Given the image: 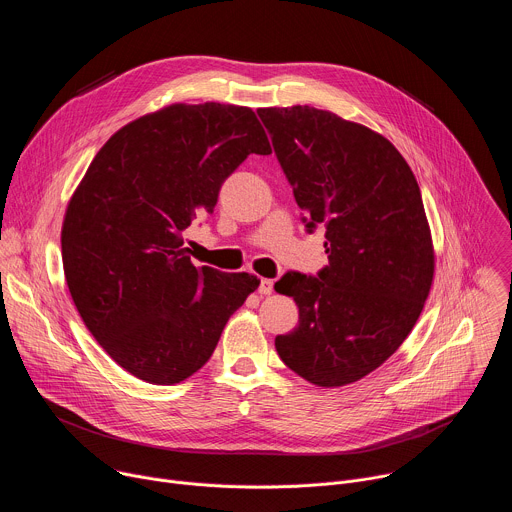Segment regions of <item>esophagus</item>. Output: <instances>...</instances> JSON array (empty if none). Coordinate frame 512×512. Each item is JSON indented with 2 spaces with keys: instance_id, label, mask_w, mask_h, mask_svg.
Returning <instances> with one entry per match:
<instances>
[{
  "instance_id": "1",
  "label": "esophagus",
  "mask_w": 512,
  "mask_h": 512,
  "mask_svg": "<svg viewBox=\"0 0 512 512\" xmlns=\"http://www.w3.org/2000/svg\"><path fill=\"white\" fill-rule=\"evenodd\" d=\"M271 291H273V279H261L259 281V294L261 296H269L271 294Z\"/></svg>"
}]
</instances>
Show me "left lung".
I'll use <instances>...</instances> for the list:
<instances>
[{
	"label": "left lung",
	"mask_w": 512,
	"mask_h": 512,
	"mask_svg": "<svg viewBox=\"0 0 512 512\" xmlns=\"http://www.w3.org/2000/svg\"><path fill=\"white\" fill-rule=\"evenodd\" d=\"M257 115L306 231L326 229L328 265L275 283L300 310L298 328L275 338L277 354L318 387L354 383L403 344L429 294L433 247L417 180L389 139L330 111Z\"/></svg>",
	"instance_id": "left-lung-1"
}]
</instances>
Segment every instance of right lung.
<instances>
[{
  "label": "right lung",
  "instance_id": "add662e5",
  "mask_svg": "<svg viewBox=\"0 0 512 512\" xmlns=\"http://www.w3.org/2000/svg\"><path fill=\"white\" fill-rule=\"evenodd\" d=\"M249 154H271L249 107L170 105L121 127L70 198L60 241L72 302L145 383L176 385L204 367L259 287L249 273L194 267L182 247Z\"/></svg>",
  "mask_w": 512,
  "mask_h": 512
}]
</instances>
